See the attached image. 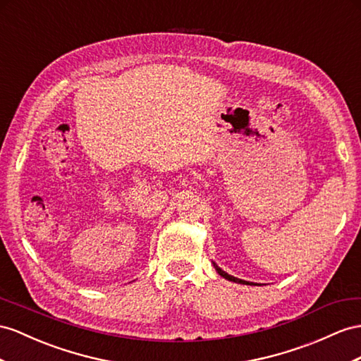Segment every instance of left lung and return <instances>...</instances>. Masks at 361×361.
Masks as SVG:
<instances>
[{
    "mask_svg": "<svg viewBox=\"0 0 361 361\" xmlns=\"http://www.w3.org/2000/svg\"><path fill=\"white\" fill-rule=\"evenodd\" d=\"M214 267H215V269H216V271L221 274V276H223V277H226V279L227 281H232V282H238V283H244V285H248V283H250V282H247V281H243V279H238V277H233V276H230V274H227L224 270H221L219 269V267L214 262ZM250 285H255V283H250Z\"/></svg>",
    "mask_w": 361,
    "mask_h": 361,
    "instance_id": "left-lung-1",
    "label": "left lung"
}]
</instances>
